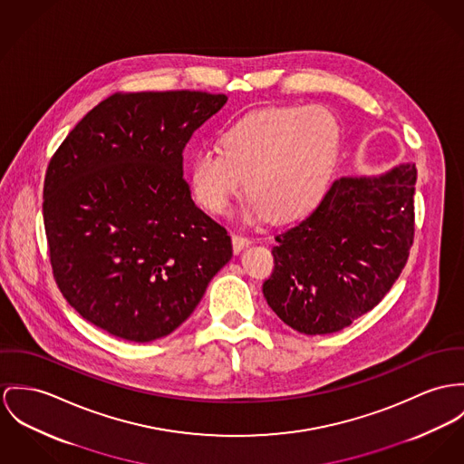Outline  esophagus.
<instances>
[{
  "label": "esophagus",
  "mask_w": 464,
  "mask_h": 464,
  "mask_svg": "<svg viewBox=\"0 0 464 464\" xmlns=\"http://www.w3.org/2000/svg\"><path fill=\"white\" fill-rule=\"evenodd\" d=\"M250 244H252V238H249V237L240 235V233L233 235V249H235V252H240V250L249 247Z\"/></svg>",
  "instance_id": "34e87169"
}]
</instances>
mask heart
<instances>
[{"instance_id": "heart-1", "label": "heart", "mask_w": 464, "mask_h": 464, "mask_svg": "<svg viewBox=\"0 0 464 464\" xmlns=\"http://www.w3.org/2000/svg\"><path fill=\"white\" fill-rule=\"evenodd\" d=\"M222 150L198 148L188 160L196 201L224 214L247 179L252 218L274 214L281 222L313 214L332 185L341 127L321 106L263 107L233 121Z\"/></svg>"}]
</instances>
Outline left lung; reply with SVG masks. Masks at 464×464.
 Here are the masks:
<instances>
[{"mask_svg": "<svg viewBox=\"0 0 464 464\" xmlns=\"http://www.w3.org/2000/svg\"><path fill=\"white\" fill-rule=\"evenodd\" d=\"M415 181V164L335 179L313 214L276 237V266L263 285L272 311L293 330L321 335L374 309L413 246Z\"/></svg>", "mask_w": 464, "mask_h": 464, "instance_id": "8db88e82", "label": "left lung"}]
</instances>
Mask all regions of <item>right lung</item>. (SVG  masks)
I'll return each mask as SVG.
<instances>
[{"label": "right lung", "instance_id": "obj_1", "mask_svg": "<svg viewBox=\"0 0 464 464\" xmlns=\"http://www.w3.org/2000/svg\"><path fill=\"white\" fill-rule=\"evenodd\" d=\"M227 97L112 93L60 144L44 226L65 300L107 334L150 343L187 320L231 259L224 226L190 198L183 150Z\"/></svg>", "mask_w": 464, "mask_h": 464}]
</instances>
